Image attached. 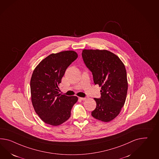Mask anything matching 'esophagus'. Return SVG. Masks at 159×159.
I'll list each match as a JSON object with an SVG mask.
<instances>
[{
	"label": "esophagus",
	"mask_w": 159,
	"mask_h": 159,
	"mask_svg": "<svg viewBox=\"0 0 159 159\" xmlns=\"http://www.w3.org/2000/svg\"><path fill=\"white\" fill-rule=\"evenodd\" d=\"M80 100H85L86 99V98H80Z\"/></svg>",
	"instance_id": "obj_1"
}]
</instances>
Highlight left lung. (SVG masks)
Listing matches in <instances>:
<instances>
[{"mask_svg": "<svg viewBox=\"0 0 159 159\" xmlns=\"http://www.w3.org/2000/svg\"><path fill=\"white\" fill-rule=\"evenodd\" d=\"M82 57L92 72L95 85L101 86V97L94 98L96 107L93 118L108 122L120 112L126 98L128 84L126 70L121 60L107 50L84 49Z\"/></svg>", "mask_w": 159, "mask_h": 159, "instance_id": "obj_1", "label": "left lung"}]
</instances>
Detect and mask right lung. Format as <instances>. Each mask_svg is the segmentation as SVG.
<instances>
[{
  "label": "right lung",
  "instance_id": "obj_1",
  "mask_svg": "<svg viewBox=\"0 0 159 159\" xmlns=\"http://www.w3.org/2000/svg\"><path fill=\"white\" fill-rule=\"evenodd\" d=\"M78 57L73 51L52 53L38 65L30 80L33 108L45 123L58 126L68 120L76 96L60 95L58 85L66 70Z\"/></svg>",
  "mask_w": 159,
  "mask_h": 159
}]
</instances>
